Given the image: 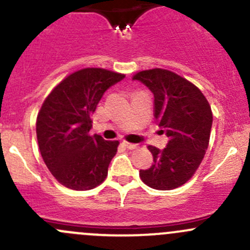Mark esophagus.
Returning a JSON list of instances; mask_svg holds the SVG:
<instances>
[{
  "instance_id": "obj_1",
  "label": "esophagus",
  "mask_w": 250,
  "mask_h": 250,
  "mask_svg": "<svg viewBox=\"0 0 250 250\" xmlns=\"http://www.w3.org/2000/svg\"><path fill=\"white\" fill-rule=\"evenodd\" d=\"M123 145L125 146L127 148H129V150H134V148H138L139 146L137 145V144H132V143H128V141H123Z\"/></svg>"
}]
</instances>
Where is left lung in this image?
Returning <instances> with one entry per match:
<instances>
[{
	"instance_id": "left-lung-1",
	"label": "left lung",
	"mask_w": 250,
	"mask_h": 250,
	"mask_svg": "<svg viewBox=\"0 0 250 250\" xmlns=\"http://www.w3.org/2000/svg\"><path fill=\"white\" fill-rule=\"evenodd\" d=\"M133 80L152 92L153 115L169 139L163 150L147 146L153 163L139 175L155 190H173L190 180L202 162L213 123L210 105L195 84L169 70H144Z\"/></svg>"
}]
</instances>
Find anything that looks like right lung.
I'll return each instance as SVG.
<instances>
[{
	"label": "right lung",
	"instance_id": "add662e5",
	"mask_svg": "<svg viewBox=\"0 0 250 250\" xmlns=\"http://www.w3.org/2000/svg\"><path fill=\"white\" fill-rule=\"evenodd\" d=\"M125 75L100 67L78 70L46 98L37 115L40 152L52 175L71 190L97 188L105 180L118 141L89 135L92 115L104 93Z\"/></svg>",
	"mask_w": 250,
	"mask_h": 250
}]
</instances>
